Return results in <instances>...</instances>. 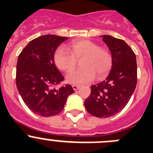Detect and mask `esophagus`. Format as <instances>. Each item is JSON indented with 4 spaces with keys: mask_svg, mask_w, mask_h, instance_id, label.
<instances>
[{
    "mask_svg": "<svg viewBox=\"0 0 153 153\" xmlns=\"http://www.w3.org/2000/svg\"><path fill=\"white\" fill-rule=\"evenodd\" d=\"M72 88H73L74 91H77V90L79 89V88H80V86H79V85H72Z\"/></svg>",
    "mask_w": 153,
    "mask_h": 153,
    "instance_id": "obj_1",
    "label": "esophagus"
}]
</instances>
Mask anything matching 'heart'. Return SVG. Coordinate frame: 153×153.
Here are the masks:
<instances>
[{
	"label": "heart",
	"mask_w": 153,
	"mask_h": 153,
	"mask_svg": "<svg viewBox=\"0 0 153 153\" xmlns=\"http://www.w3.org/2000/svg\"><path fill=\"white\" fill-rule=\"evenodd\" d=\"M69 52L64 48H59L54 53L56 66L61 71L68 72L76 65L77 59H81V68L70 72L66 81L72 85L88 83L95 78L102 79L110 72L113 63L111 53L100 48L97 44L88 40L75 41L69 45Z\"/></svg>",
	"instance_id": "heart-1"
}]
</instances>
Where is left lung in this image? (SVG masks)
Wrapping results in <instances>:
<instances>
[{
  "instance_id": "left-lung-1",
  "label": "left lung",
  "mask_w": 153,
  "mask_h": 153,
  "mask_svg": "<svg viewBox=\"0 0 153 153\" xmlns=\"http://www.w3.org/2000/svg\"><path fill=\"white\" fill-rule=\"evenodd\" d=\"M112 56L113 63L105 80L91 86L85 109L98 118L113 116L125 108L134 91L137 80L136 56L123 40L102 35Z\"/></svg>"
}]
</instances>
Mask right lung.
Instances as JSON below:
<instances>
[{"label": "right lung", "mask_w": 153, "mask_h": 153, "mask_svg": "<svg viewBox=\"0 0 153 153\" xmlns=\"http://www.w3.org/2000/svg\"><path fill=\"white\" fill-rule=\"evenodd\" d=\"M68 38L54 35L38 37L30 41L19 55L16 65L17 89L25 105L43 117L59 114L67 98L74 93L69 85L53 88L64 80L54 63L56 48Z\"/></svg>", "instance_id": "add662e5"}]
</instances>
